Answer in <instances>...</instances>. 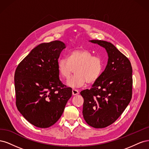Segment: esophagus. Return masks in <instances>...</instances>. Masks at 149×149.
<instances>
[{"label":"esophagus","mask_w":149,"mask_h":149,"mask_svg":"<svg viewBox=\"0 0 149 149\" xmlns=\"http://www.w3.org/2000/svg\"><path fill=\"white\" fill-rule=\"evenodd\" d=\"M79 91H78V90H76V89H73L72 90V94H73V96H76V95H78V94H79Z\"/></svg>","instance_id":"1"}]
</instances>
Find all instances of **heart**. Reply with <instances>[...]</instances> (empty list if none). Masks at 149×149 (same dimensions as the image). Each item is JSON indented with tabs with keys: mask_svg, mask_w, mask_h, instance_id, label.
<instances>
[{
	"mask_svg": "<svg viewBox=\"0 0 149 149\" xmlns=\"http://www.w3.org/2000/svg\"><path fill=\"white\" fill-rule=\"evenodd\" d=\"M57 68L61 78L68 79L74 68L75 74L67 83L73 88H81L88 83H93L100 77L104 68V62L100 56H93L86 49L71 51L68 58L61 57L57 62Z\"/></svg>",
	"mask_w": 149,
	"mask_h": 149,
	"instance_id": "b5f03b06",
	"label": "heart"
}]
</instances>
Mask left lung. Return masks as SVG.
<instances>
[{"instance_id": "left-lung-1", "label": "left lung", "mask_w": 149, "mask_h": 149, "mask_svg": "<svg viewBox=\"0 0 149 149\" xmlns=\"http://www.w3.org/2000/svg\"><path fill=\"white\" fill-rule=\"evenodd\" d=\"M104 48L106 68L90 89L80 93L84 99L83 115L94 128H104L119 118L132 98V68L128 58L110 42L89 40Z\"/></svg>"}]
</instances>
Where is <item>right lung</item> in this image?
I'll use <instances>...</instances> for the list:
<instances>
[{"label":"right lung","instance_id":"add662e5","mask_svg":"<svg viewBox=\"0 0 149 149\" xmlns=\"http://www.w3.org/2000/svg\"><path fill=\"white\" fill-rule=\"evenodd\" d=\"M66 48L59 40L39 44L18 65L14 80L16 106L30 124L50 127L60 118L72 89L59 78L57 62Z\"/></svg>","mask_w":149,"mask_h":149}]
</instances>
